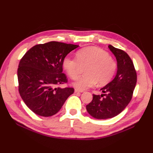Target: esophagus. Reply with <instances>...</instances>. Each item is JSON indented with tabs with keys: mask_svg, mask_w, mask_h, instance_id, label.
<instances>
[{
	"mask_svg": "<svg viewBox=\"0 0 153 153\" xmlns=\"http://www.w3.org/2000/svg\"><path fill=\"white\" fill-rule=\"evenodd\" d=\"M84 91L83 90H79L78 89H75V92L76 93H77V92H83Z\"/></svg>",
	"mask_w": 153,
	"mask_h": 153,
	"instance_id": "obj_1",
	"label": "esophagus"
}]
</instances>
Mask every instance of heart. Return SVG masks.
Listing matches in <instances>:
<instances>
[{
  "label": "heart",
  "instance_id": "b5f03b06",
  "mask_svg": "<svg viewBox=\"0 0 153 153\" xmlns=\"http://www.w3.org/2000/svg\"><path fill=\"white\" fill-rule=\"evenodd\" d=\"M76 59L67 56L63 59V67L71 79L79 76V67L87 65L84 69L85 76L74 82V86L85 90L98 84L105 85L109 82L115 74L117 62L109 56L107 52L99 48L88 46L77 51Z\"/></svg>",
  "mask_w": 153,
  "mask_h": 153
}]
</instances>
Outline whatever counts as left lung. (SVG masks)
I'll use <instances>...</instances> for the list:
<instances>
[{
	"instance_id": "left-lung-1",
	"label": "left lung",
	"mask_w": 153,
	"mask_h": 153,
	"mask_svg": "<svg viewBox=\"0 0 153 153\" xmlns=\"http://www.w3.org/2000/svg\"><path fill=\"white\" fill-rule=\"evenodd\" d=\"M117 62V71L112 81L100 89L101 95L93 94L92 100L86 105L90 115L98 120H106L119 115L132 98L137 75L131 58L125 51L108 45Z\"/></svg>"
}]
</instances>
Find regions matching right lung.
Masks as SVG:
<instances>
[{
	"label": "right lung",
	"mask_w": 153,
	"mask_h": 153,
	"mask_svg": "<svg viewBox=\"0 0 153 153\" xmlns=\"http://www.w3.org/2000/svg\"><path fill=\"white\" fill-rule=\"evenodd\" d=\"M78 46L52 41L33 46L20 60L17 69L19 94L36 115H55L74 92L73 88L59 86L67 82L63 73V59Z\"/></svg>",
	"instance_id": "1"
}]
</instances>
